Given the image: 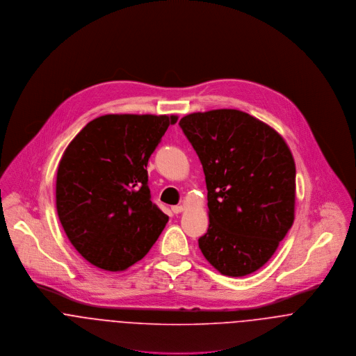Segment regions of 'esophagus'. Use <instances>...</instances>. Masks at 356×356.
Here are the masks:
<instances>
[{"label":"esophagus","mask_w":356,"mask_h":356,"mask_svg":"<svg viewBox=\"0 0 356 356\" xmlns=\"http://www.w3.org/2000/svg\"><path fill=\"white\" fill-rule=\"evenodd\" d=\"M184 210V207L181 206V204H176V206H172V211L175 213V214H179V213H181Z\"/></svg>","instance_id":"34e87169"}]
</instances>
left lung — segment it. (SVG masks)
<instances>
[{
    "label": "left lung",
    "mask_w": 356,
    "mask_h": 356,
    "mask_svg": "<svg viewBox=\"0 0 356 356\" xmlns=\"http://www.w3.org/2000/svg\"><path fill=\"white\" fill-rule=\"evenodd\" d=\"M179 125L207 188L210 224L199 248L220 273L247 276L272 258L293 224L291 150L272 127L235 109L191 113Z\"/></svg>",
    "instance_id": "left-lung-1"
}]
</instances>
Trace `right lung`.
Masks as SVG:
<instances>
[{"mask_svg": "<svg viewBox=\"0 0 356 356\" xmlns=\"http://www.w3.org/2000/svg\"><path fill=\"white\" fill-rule=\"evenodd\" d=\"M177 116L105 115L90 121L58 163L60 222L91 265L121 272L140 261L169 217L152 202L147 162Z\"/></svg>", "mask_w": 356, "mask_h": 356, "instance_id": "right-lung-1", "label": "right lung"}]
</instances>
